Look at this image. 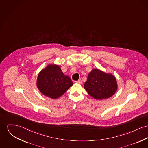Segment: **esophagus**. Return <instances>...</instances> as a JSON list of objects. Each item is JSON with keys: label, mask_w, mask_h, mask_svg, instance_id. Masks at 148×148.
Returning a JSON list of instances; mask_svg holds the SVG:
<instances>
[{"label": "esophagus", "mask_w": 148, "mask_h": 148, "mask_svg": "<svg viewBox=\"0 0 148 148\" xmlns=\"http://www.w3.org/2000/svg\"><path fill=\"white\" fill-rule=\"evenodd\" d=\"M76 83H77V84H81L82 83L81 79H79L78 81H76Z\"/></svg>", "instance_id": "34e87169"}]
</instances>
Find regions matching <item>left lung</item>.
<instances>
[{"label":"left lung","mask_w":148,"mask_h":148,"mask_svg":"<svg viewBox=\"0 0 148 148\" xmlns=\"http://www.w3.org/2000/svg\"><path fill=\"white\" fill-rule=\"evenodd\" d=\"M84 87L92 98L101 100L114 95L117 89V84L112 74L94 69L89 73Z\"/></svg>","instance_id":"left-lung-1"}]
</instances>
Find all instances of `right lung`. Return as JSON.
I'll list each match as a JSON object with an SVG mask.
<instances>
[{
  "label": "right lung",
  "mask_w": 148,
  "mask_h": 148,
  "mask_svg": "<svg viewBox=\"0 0 148 148\" xmlns=\"http://www.w3.org/2000/svg\"><path fill=\"white\" fill-rule=\"evenodd\" d=\"M72 85L69 77L64 75L60 67L55 64H50L42 69L37 79L40 91L51 99L61 97Z\"/></svg>",
  "instance_id": "1"
}]
</instances>
